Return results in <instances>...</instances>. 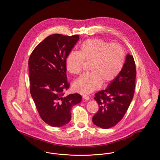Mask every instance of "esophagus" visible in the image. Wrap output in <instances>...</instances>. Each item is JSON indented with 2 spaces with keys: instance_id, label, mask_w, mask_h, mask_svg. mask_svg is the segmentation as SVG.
<instances>
[{
  "instance_id": "esophagus-1",
  "label": "esophagus",
  "mask_w": 160,
  "mask_h": 160,
  "mask_svg": "<svg viewBox=\"0 0 160 160\" xmlns=\"http://www.w3.org/2000/svg\"><path fill=\"white\" fill-rule=\"evenodd\" d=\"M83 98L84 99H85V100H86V101H88L89 99H90L89 97V96H87V95H83Z\"/></svg>"
}]
</instances>
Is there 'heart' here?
<instances>
[{
	"label": "heart",
	"instance_id": "obj_1",
	"mask_svg": "<svg viewBox=\"0 0 160 160\" xmlns=\"http://www.w3.org/2000/svg\"><path fill=\"white\" fill-rule=\"evenodd\" d=\"M125 54L121 46L93 38L84 41L80 52L71 51L66 59V67L69 72L78 75L83 69L84 61L92 62L91 72L84 74L73 84V89L87 95L98 89L102 83H112L123 68Z\"/></svg>",
	"mask_w": 160,
	"mask_h": 160
}]
</instances>
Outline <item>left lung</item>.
<instances>
[{
    "mask_svg": "<svg viewBox=\"0 0 160 160\" xmlns=\"http://www.w3.org/2000/svg\"><path fill=\"white\" fill-rule=\"evenodd\" d=\"M136 67L134 58L127 54L123 68L119 77L106 89L95 94L99 110L92 118L93 123L107 129L121 121L132 99L136 87Z\"/></svg>",
    "mask_w": 160,
    "mask_h": 160,
    "instance_id": "left-lung-1",
    "label": "left lung"
}]
</instances>
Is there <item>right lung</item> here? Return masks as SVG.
Wrapping results in <instances>:
<instances>
[{"mask_svg": "<svg viewBox=\"0 0 160 160\" xmlns=\"http://www.w3.org/2000/svg\"><path fill=\"white\" fill-rule=\"evenodd\" d=\"M79 35L53 34L41 41L29 59L30 92L41 118L59 127L71 118L72 106L82 101L78 93L65 95L68 89L66 59Z\"/></svg>", "mask_w": 160, "mask_h": 160, "instance_id": "1", "label": "right lung"}]
</instances>
